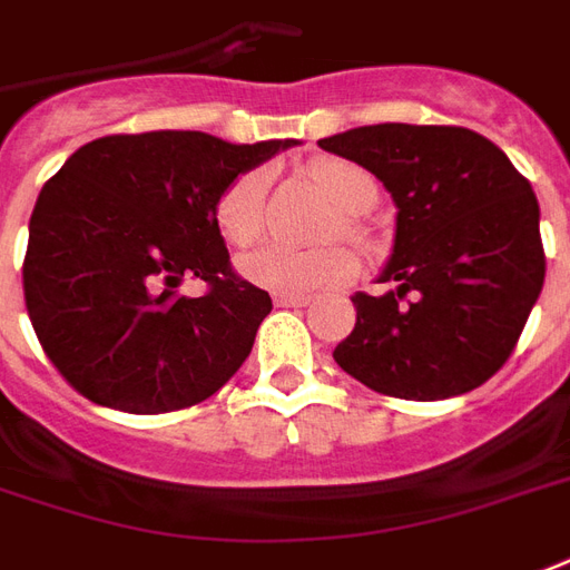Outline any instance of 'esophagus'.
<instances>
[{
    "mask_svg": "<svg viewBox=\"0 0 570 570\" xmlns=\"http://www.w3.org/2000/svg\"><path fill=\"white\" fill-rule=\"evenodd\" d=\"M273 303L276 306H306L309 294H273Z\"/></svg>",
    "mask_w": 570,
    "mask_h": 570,
    "instance_id": "obj_1",
    "label": "esophagus"
}]
</instances>
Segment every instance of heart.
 Segmentation results:
<instances>
[{
    "label": "heart",
    "mask_w": 570,
    "mask_h": 570,
    "mask_svg": "<svg viewBox=\"0 0 570 570\" xmlns=\"http://www.w3.org/2000/svg\"><path fill=\"white\" fill-rule=\"evenodd\" d=\"M309 178L340 209V227L346 236H361L358 215L371 209L376 199V181L364 166L343 157H318L309 164ZM264 197H267V173L248 169L227 185L215 199V227L227 245L248 248L264 234ZM239 273L257 288L279 294H306L352 279L358 273V257L346 245L325 248H291V245H264L239 261Z\"/></svg>",
    "instance_id": "1"
}]
</instances>
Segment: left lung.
Returning <instances> with one entry per match:
<instances>
[{"label": "left lung", "mask_w": 570, "mask_h": 570, "mask_svg": "<svg viewBox=\"0 0 570 570\" xmlns=\"http://www.w3.org/2000/svg\"><path fill=\"white\" fill-rule=\"evenodd\" d=\"M318 145L380 178L394 248L334 361L367 389L443 401L483 385L517 348L543 288L541 209L507 154L464 127L373 124Z\"/></svg>", "instance_id": "left-lung-1"}]
</instances>
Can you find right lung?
<instances>
[{"mask_svg":"<svg viewBox=\"0 0 570 570\" xmlns=\"http://www.w3.org/2000/svg\"><path fill=\"white\" fill-rule=\"evenodd\" d=\"M291 145L194 130L102 136L45 181L23 297L45 355L75 392L151 416L206 401L243 367L273 301L230 267L215 199ZM185 275L210 291L178 295Z\"/></svg>","mask_w":570,"mask_h":570,"instance_id":"obj_1","label":"right lung"}]
</instances>
